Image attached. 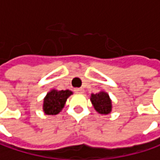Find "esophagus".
I'll return each mask as SVG.
<instances>
[{"label": "esophagus", "instance_id": "obj_1", "mask_svg": "<svg viewBox=\"0 0 160 160\" xmlns=\"http://www.w3.org/2000/svg\"><path fill=\"white\" fill-rule=\"evenodd\" d=\"M75 92H76V93H78V94H82V93L84 92V90H83L82 88H76V89H75Z\"/></svg>", "mask_w": 160, "mask_h": 160}]
</instances>
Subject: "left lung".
Masks as SVG:
<instances>
[{
	"label": "left lung",
	"mask_w": 160,
	"mask_h": 160,
	"mask_svg": "<svg viewBox=\"0 0 160 160\" xmlns=\"http://www.w3.org/2000/svg\"><path fill=\"white\" fill-rule=\"evenodd\" d=\"M91 101L96 111L101 114H108L112 111V101L108 94L100 92L98 94H92Z\"/></svg>",
	"instance_id": "8db88e82"
}]
</instances>
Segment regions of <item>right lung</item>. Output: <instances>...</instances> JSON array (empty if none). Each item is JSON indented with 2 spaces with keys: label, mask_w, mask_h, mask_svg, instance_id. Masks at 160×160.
Returning a JSON list of instances; mask_svg holds the SVG:
<instances>
[{
  "label": "right lung",
  "mask_w": 160,
  "mask_h": 160,
  "mask_svg": "<svg viewBox=\"0 0 160 160\" xmlns=\"http://www.w3.org/2000/svg\"><path fill=\"white\" fill-rule=\"evenodd\" d=\"M70 95H72V92L69 90H52L48 93L44 99L43 105V110L45 113L48 115L58 114L63 108L65 101Z\"/></svg>",
  "instance_id": "right-lung-1"
}]
</instances>
